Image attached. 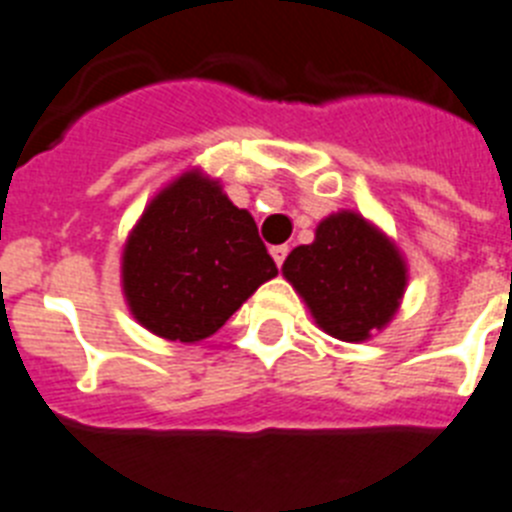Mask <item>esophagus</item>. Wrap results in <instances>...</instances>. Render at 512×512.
<instances>
[{"mask_svg": "<svg viewBox=\"0 0 512 512\" xmlns=\"http://www.w3.org/2000/svg\"><path fill=\"white\" fill-rule=\"evenodd\" d=\"M286 255H288L286 244H273V247H270V257H273L278 268H281L283 262H286Z\"/></svg>", "mask_w": 512, "mask_h": 512, "instance_id": "obj_1", "label": "esophagus"}]
</instances>
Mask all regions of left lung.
Wrapping results in <instances>:
<instances>
[{"label": "left lung", "instance_id": "8db88e82", "mask_svg": "<svg viewBox=\"0 0 512 512\" xmlns=\"http://www.w3.org/2000/svg\"><path fill=\"white\" fill-rule=\"evenodd\" d=\"M281 270L319 330L342 342L371 340L384 330L410 278L394 239L358 211L319 221L314 242L296 247Z\"/></svg>", "mask_w": 512, "mask_h": 512}]
</instances>
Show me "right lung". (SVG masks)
<instances>
[{"label":"right lung","instance_id":"right-lung-1","mask_svg":"<svg viewBox=\"0 0 512 512\" xmlns=\"http://www.w3.org/2000/svg\"><path fill=\"white\" fill-rule=\"evenodd\" d=\"M250 211L201 167L167 182L128 231L123 299L133 319L170 342H201L275 278Z\"/></svg>","mask_w":512,"mask_h":512}]
</instances>
